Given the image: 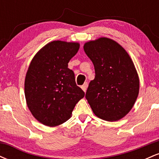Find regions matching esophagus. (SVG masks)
Segmentation results:
<instances>
[{
    "instance_id": "esophagus-1",
    "label": "esophagus",
    "mask_w": 159,
    "mask_h": 159,
    "mask_svg": "<svg viewBox=\"0 0 159 159\" xmlns=\"http://www.w3.org/2000/svg\"><path fill=\"white\" fill-rule=\"evenodd\" d=\"M87 87H88V84H87V82H86V83H84L83 85L81 86V88H82V90H84V92H86Z\"/></svg>"
}]
</instances>
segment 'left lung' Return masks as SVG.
Segmentation results:
<instances>
[{
    "label": "left lung",
    "instance_id": "obj_1",
    "mask_svg": "<svg viewBox=\"0 0 159 159\" xmlns=\"http://www.w3.org/2000/svg\"><path fill=\"white\" fill-rule=\"evenodd\" d=\"M84 50L95 69L85 97L95 115L107 121L125 116L135 103L139 78L126 51L108 38L86 43Z\"/></svg>",
    "mask_w": 159,
    "mask_h": 159
}]
</instances>
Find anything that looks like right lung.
<instances>
[{
  "label": "right lung",
  "mask_w": 159,
  "mask_h": 159,
  "mask_svg": "<svg viewBox=\"0 0 159 159\" xmlns=\"http://www.w3.org/2000/svg\"><path fill=\"white\" fill-rule=\"evenodd\" d=\"M79 43L53 41L36 53L25 81L27 105L43 125L57 126L71 117L84 92L78 87L68 63L79 49Z\"/></svg>",
  "instance_id": "right-lung-1"
}]
</instances>
